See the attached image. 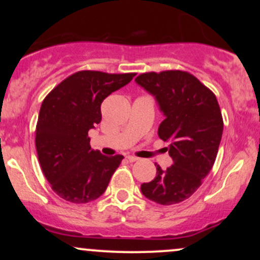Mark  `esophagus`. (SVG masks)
Wrapping results in <instances>:
<instances>
[{
	"mask_svg": "<svg viewBox=\"0 0 260 260\" xmlns=\"http://www.w3.org/2000/svg\"><path fill=\"white\" fill-rule=\"evenodd\" d=\"M127 160L129 161V162H136V161H138V160H139V157H137V156H132V155H128V156H127Z\"/></svg>",
	"mask_w": 260,
	"mask_h": 260,
	"instance_id": "esophagus-1",
	"label": "esophagus"
}]
</instances>
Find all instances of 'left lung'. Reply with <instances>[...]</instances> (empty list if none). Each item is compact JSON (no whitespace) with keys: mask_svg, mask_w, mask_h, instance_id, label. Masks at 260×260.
Wrapping results in <instances>:
<instances>
[{"mask_svg":"<svg viewBox=\"0 0 260 260\" xmlns=\"http://www.w3.org/2000/svg\"><path fill=\"white\" fill-rule=\"evenodd\" d=\"M136 82L156 98L165 115L157 134L170 142L174 160L165 171L155 164L156 176L140 190L157 204H177L201 187L215 162L223 129L221 110L215 94L186 71L142 73Z\"/></svg>","mask_w":260,"mask_h":260,"instance_id":"8db88e82","label":"left lung"}]
</instances>
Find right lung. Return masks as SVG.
Returning <instances> with one entry per match:
<instances>
[{"instance_id": "obj_1", "label": "right lung", "mask_w": 260, "mask_h": 260, "mask_svg": "<svg viewBox=\"0 0 260 260\" xmlns=\"http://www.w3.org/2000/svg\"><path fill=\"white\" fill-rule=\"evenodd\" d=\"M136 73L79 71L56 85L41 104L35 147L41 170L53 192L84 204L106 190L123 156L92 150L89 129L101 121V103Z\"/></svg>"}]
</instances>
